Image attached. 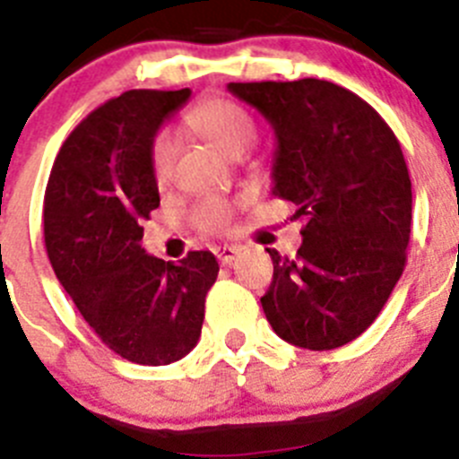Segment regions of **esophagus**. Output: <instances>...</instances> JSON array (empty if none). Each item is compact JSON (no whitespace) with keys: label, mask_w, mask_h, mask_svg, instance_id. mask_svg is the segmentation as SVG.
<instances>
[{"label":"esophagus","mask_w":459,"mask_h":459,"mask_svg":"<svg viewBox=\"0 0 459 459\" xmlns=\"http://www.w3.org/2000/svg\"><path fill=\"white\" fill-rule=\"evenodd\" d=\"M238 254H239L238 247H229V244H224V247H217V249H215L217 260H220L221 264H230V263H233V260L238 258Z\"/></svg>","instance_id":"obj_1"}]
</instances>
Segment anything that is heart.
Here are the masks:
<instances>
[{"mask_svg": "<svg viewBox=\"0 0 459 459\" xmlns=\"http://www.w3.org/2000/svg\"><path fill=\"white\" fill-rule=\"evenodd\" d=\"M187 124L201 138L229 156H239L255 140V119L242 104L226 97H210L187 115ZM174 169V140L169 133H156L149 143V171L156 186H167ZM192 224L205 233H224L233 220V205L221 196H205L190 210Z\"/></svg>", "mask_w": 459, "mask_h": 459, "instance_id": "heart-1", "label": "heart"}]
</instances>
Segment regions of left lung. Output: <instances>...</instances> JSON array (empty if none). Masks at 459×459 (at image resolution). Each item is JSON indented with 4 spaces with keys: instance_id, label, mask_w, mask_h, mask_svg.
<instances>
[{
    "instance_id": "1",
    "label": "left lung",
    "mask_w": 459,
    "mask_h": 459,
    "mask_svg": "<svg viewBox=\"0 0 459 459\" xmlns=\"http://www.w3.org/2000/svg\"><path fill=\"white\" fill-rule=\"evenodd\" d=\"M276 133L272 195L297 205L303 244L267 249L273 278L260 299L273 333L331 351L376 321L405 269L412 183L396 135L358 94L331 81L229 83Z\"/></svg>"
}]
</instances>
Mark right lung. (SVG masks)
Wrapping results in <instances>:
<instances>
[{
    "label": "right lung",
    "instance_id": "1",
    "mask_svg": "<svg viewBox=\"0 0 459 459\" xmlns=\"http://www.w3.org/2000/svg\"><path fill=\"white\" fill-rule=\"evenodd\" d=\"M190 100L183 90H128L88 115L51 167L45 247L56 276L110 351L147 367L196 346L220 264L210 251L181 263L143 249V221L160 205L149 143Z\"/></svg>",
    "mask_w": 459,
    "mask_h": 459
}]
</instances>
